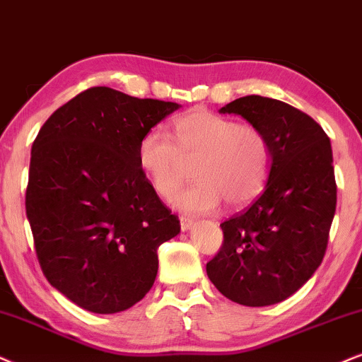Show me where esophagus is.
Instances as JSON below:
<instances>
[{"label":"esophagus","instance_id":"34e87169","mask_svg":"<svg viewBox=\"0 0 362 362\" xmlns=\"http://www.w3.org/2000/svg\"><path fill=\"white\" fill-rule=\"evenodd\" d=\"M192 227H194V218L182 215V217H180V228H182V230H184V232L190 230Z\"/></svg>","mask_w":362,"mask_h":362}]
</instances>
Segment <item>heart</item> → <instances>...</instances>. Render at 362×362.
<instances>
[{
	"label": "heart",
	"instance_id": "obj_1",
	"mask_svg": "<svg viewBox=\"0 0 362 362\" xmlns=\"http://www.w3.org/2000/svg\"><path fill=\"white\" fill-rule=\"evenodd\" d=\"M139 165L155 194L172 199L194 165L195 184L177 195V209L207 214L222 200L237 209L254 202L267 185L272 165L271 140L255 123L237 122L204 108L173 120V140L153 128L139 141Z\"/></svg>",
	"mask_w": 362,
	"mask_h": 362
}]
</instances>
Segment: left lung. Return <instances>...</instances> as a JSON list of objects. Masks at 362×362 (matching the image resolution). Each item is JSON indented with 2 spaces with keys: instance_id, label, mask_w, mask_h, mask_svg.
Wrapping results in <instances>:
<instances>
[{
  "instance_id": "obj_1",
  "label": "left lung",
  "mask_w": 362,
  "mask_h": 362,
  "mask_svg": "<svg viewBox=\"0 0 362 362\" xmlns=\"http://www.w3.org/2000/svg\"><path fill=\"white\" fill-rule=\"evenodd\" d=\"M221 112L262 128L272 165L262 195L221 223L223 242L207 276L237 304L272 305L299 291L326 255L337 202L331 140L314 118L281 100L247 95Z\"/></svg>"
}]
</instances>
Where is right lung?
Wrapping results in <instances>:
<instances>
[{"label":"right lung","mask_w":362,"mask_h":362,"mask_svg":"<svg viewBox=\"0 0 362 362\" xmlns=\"http://www.w3.org/2000/svg\"><path fill=\"white\" fill-rule=\"evenodd\" d=\"M178 108L91 86L33 141L26 215L45 277L71 303L115 314L152 289L158 247L180 232L139 165V141Z\"/></svg>","instance_id":"obj_1"}]
</instances>
